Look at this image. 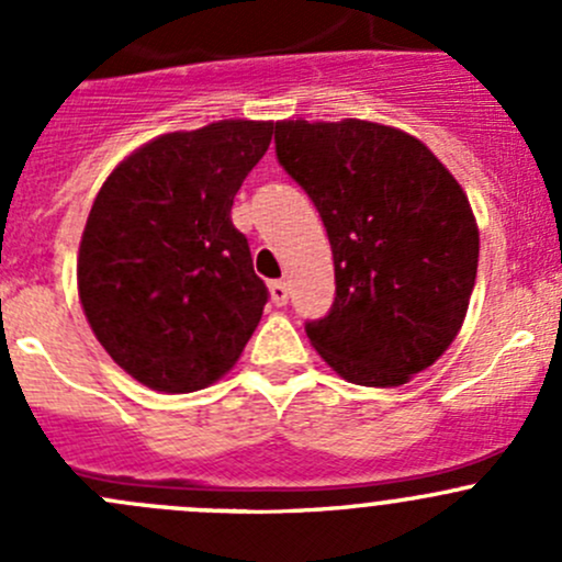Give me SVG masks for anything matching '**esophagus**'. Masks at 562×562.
<instances>
[{
  "label": "esophagus",
  "mask_w": 562,
  "mask_h": 562,
  "mask_svg": "<svg viewBox=\"0 0 562 562\" xmlns=\"http://www.w3.org/2000/svg\"><path fill=\"white\" fill-rule=\"evenodd\" d=\"M288 282H282V280H274V282H269V296H271V302L277 304V307H285L288 304Z\"/></svg>",
  "instance_id": "1"
}]
</instances>
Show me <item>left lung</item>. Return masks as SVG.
<instances>
[{"instance_id": "obj_1", "label": "left lung", "mask_w": 562, "mask_h": 562, "mask_svg": "<svg viewBox=\"0 0 562 562\" xmlns=\"http://www.w3.org/2000/svg\"><path fill=\"white\" fill-rule=\"evenodd\" d=\"M277 160L313 198L337 299L307 337L356 386H402L454 342L479 269V223L454 173L389 124L282 119Z\"/></svg>"}]
</instances>
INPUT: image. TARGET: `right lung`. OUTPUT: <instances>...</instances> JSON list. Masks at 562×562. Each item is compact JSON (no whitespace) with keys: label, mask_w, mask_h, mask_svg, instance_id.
Listing matches in <instances>:
<instances>
[{"label":"right lung","mask_w":562,"mask_h":562,"mask_svg":"<svg viewBox=\"0 0 562 562\" xmlns=\"http://www.w3.org/2000/svg\"><path fill=\"white\" fill-rule=\"evenodd\" d=\"M274 122L220 119L157 135L100 187L78 247V299L105 353L140 386L190 394L228 375L266 285L231 223Z\"/></svg>","instance_id":"obj_1"}]
</instances>
